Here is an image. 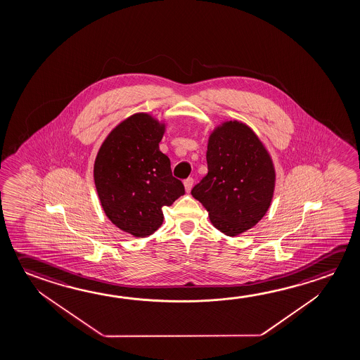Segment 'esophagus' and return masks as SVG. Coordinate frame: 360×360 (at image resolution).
Listing matches in <instances>:
<instances>
[{
  "label": "esophagus",
  "mask_w": 360,
  "mask_h": 360,
  "mask_svg": "<svg viewBox=\"0 0 360 360\" xmlns=\"http://www.w3.org/2000/svg\"><path fill=\"white\" fill-rule=\"evenodd\" d=\"M193 178H187L184 182H183V184H184V188H186V192L187 193H189L191 192V189H192V187H193Z\"/></svg>",
  "instance_id": "obj_1"
}]
</instances>
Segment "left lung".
Returning <instances> with one entry per match:
<instances>
[{
	"label": "left lung",
	"instance_id": "left-lung-1",
	"mask_svg": "<svg viewBox=\"0 0 360 360\" xmlns=\"http://www.w3.org/2000/svg\"><path fill=\"white\" fill-rule=\"evenodd\" d=\"M206 158L208 173L191 193L218 231L246 232L271 205L276 173L270 154L248 125L230 120L211 133Z\"/></svg>",
	"mask_w": 360,
	"mask_h": 360
}]
</instances>
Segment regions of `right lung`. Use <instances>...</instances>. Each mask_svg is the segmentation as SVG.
<instances>
[{
    "mask_svg": "<svg viewBox=\"0 0 360 360\" xmlns=\"http://www.w3.org/2000/svg\"><path fill=\"white\" fill-rule=\"evenodd\" d=\"M165 124L147 112L124 119L96 154L94 182L106 217L134 237L150 236L163 224L165 206L184 195L160 150Z\"/></svg>",
    "mask_w": 360,
    "mask_h": 360,
    "instance_id": "1",
    "label": "right lung"
}]
</instances>
